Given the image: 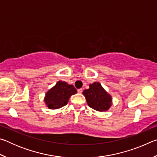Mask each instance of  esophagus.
I'll list each match as a JSON object with an SVG mask.
<instances>
[{
	"mask_svg": "<svg viewBox=\"0 0 157 157\" xmlns=\"http://www.w3.org/2000/svg\"><path fill=\"white\" fill-rule=\"evenodd\" d=\"M82 91H83V90H82V89H78V94H82Z\"/></svg>",
	"mask_w": 157,
	"mask_h": 157,
	"instance_id": "esophagus-1",
	"label": "esophagus"
}]
</instances>
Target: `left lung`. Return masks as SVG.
Segmentation results:
<instances>
[{
    "label": "left lung",
    "instance_id": "obj_1",
    "mask_svg": "<svg viewBox=\"0 0 157 157\" xmlns=\"http://www.w3.org/2000/svg\"><path fill=\"white\" fill-rule=\"evenodd\" d=\"M86 98L89 107L94 110L107 111L112 105V97L106 91L100 82H95L89 84V89H85L82 93Z\"/></svg>",
    "mask_w": 157,
    "mask_h": 157
}]
</instances>
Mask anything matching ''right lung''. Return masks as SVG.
Returning a JSON list of instances; mask_svg holds the SVG:
<instances>
[{"instance_id":"1","label":"right lung","mask_w":157,"mask_h":157,"mask_svg":"<svg viewBox=\"0 0 157 157\" xmlns=\"http://www.w3.org/2000/svg\"><path fill=\"white\" fill-rule=\"evenodd\" d=\"M76 93L73 85L59 80L46 93L44 101L50 109H57L67 105L69 98Z\"/></svg>"}]
</instances>
